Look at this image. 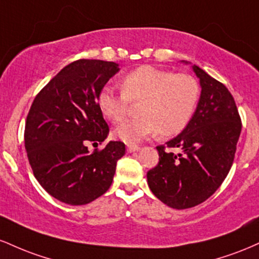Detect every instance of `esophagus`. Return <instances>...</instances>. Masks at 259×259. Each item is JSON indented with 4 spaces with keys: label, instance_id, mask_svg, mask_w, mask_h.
Here are the masks:
<instances>
[{
    "label": "esophagus",
    "instance_id": "esophagus-1",
    "mask_svg": "<svg viewBox=\"0 0 259 259\" xmlns=\"http://www.w3.org/2000/svg\"><path fill=\"white\" fill-rule=\"evenodd\" d=\"M140 150L139 146H136V145H127L126 147V151L129 153H133V152H138V151Z\"/></svg>",
    "mask_w": 259,
    "mask_h": 259
}]
</instances>
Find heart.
<instances>
[{"label":"heart","instance_id":"heart-1","mask_svg":"<svg viewBox=\"0 0 259 259\" xmlns=\"http://www.w3.org/2000/svg\"><path fill=\"white\" fill-rule=\"evenodd\" d=\"M121 88L123 92H117L105 86L97 102L102 114L115 124L126 115L129 101L144 100L139 111L141 117L124 121L115 129V136L127 144H136L159 132L162 136L183 132L200 99V85L194 76L152 65L130 72L121 81Z\"/></svg>","mask_w":259,"mask_h":259}]
</instances>
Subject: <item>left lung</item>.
<instances>
[{"instance_id": "obj_1", "label": "left lung", "mask_w": 259, "mask_h": 259, "mask_svg": "<svg viewBox=\"0 0 259 259\" xmlns=\"http://www.w3.org/2000/svg\"><path fill=\"white\" fill-rule=\"evenodd\" d=\"M191 68L200 79V100L185 129L167 142L181 153L158 146V164L147 173L153 195L175 209L197 206L222 185L233 165L242 126L228 89L197 65Z\"/></svg>"}]
</instances>
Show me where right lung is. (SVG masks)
Segmentation results:
<instances>
[{
  "mask_svg": "<svg viewBox=\"0 0 259 259\" xmlns=\"http://www.w3.org/2000/svg\"><path fill=\"white\" fill-rule=\"evenodd\" d=\"M118 72L119 64L114 62L79 59L50 80L32 102L25 123V150L35 178L58 201L88 204L112 185L125 145L109 141L91 153L88 144H102L108 136L97 99Z\"/></svg>",
  "mask_w": 259,
  "mask_h": 259,
  "instance_id": "1",
  "label": "right lung"
}]
</instances>
